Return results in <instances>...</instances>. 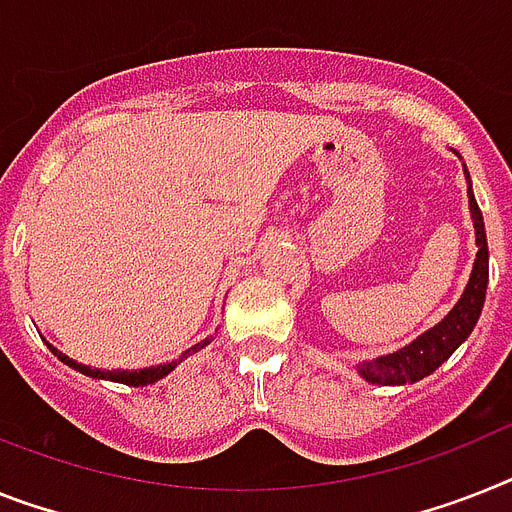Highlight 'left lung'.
<instances>
[{
	"instance_id": "1",
	"label": "left lung",
	"mask_w": 512,
	"mask_h": 512,
	"mask_svg": "<svg viewBox=\"0 0 512 512\" xmlns=\"http://www.w3.org/2000/svg\"><path fill=\"white\" fill-rule=\"evenodd\" d=\"M468 175V172H466ZM468 206H471V219H474L476 230V253L474 269H471V280L466 290L460 295V301L450 314L432 327L424 335H418L411 345L395 350L390 356H379L374 361L358 363V374L371 384H408L418 379L429 377L437 371L447 358L458 350L460 342L474 332L479 322L484 298H487V282H489V248H487V232H484V219H481L479 204H476L471 185H468Z\"/></svg>"
}]
</instances>
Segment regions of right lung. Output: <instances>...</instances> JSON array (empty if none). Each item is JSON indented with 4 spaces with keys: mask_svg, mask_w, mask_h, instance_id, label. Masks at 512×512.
<instances>
[{
    "mask_svg": "<svg viewBox=\"0 0 512 512\" xmlns=\"http://www.w3.org/2000/svg\"><path fill=\"white\" fill-rule=\"evenodd\" d=\"M49 345V342H46ZM204 345H209V340L204 342H198V345H193V348H188L180 358H175V361L170 363H164V366H151V369H138V371H120V369H114V371H107V369H91V366H83V363L73 361V358H67L65 353H59L57 348H52L54 356L59 358L62 363H67V366H73L75 371H80V374H86V377H94V379H109V382H120V384H130V387H146V384H154L159 382V379H164L167 374H170L172 369H175L177 363H183L185 358L193 356L196 350H201Z\"/></svg>",
    "mask_w": 512,
    "mask_h": 512,
    "instance_id": "right-lung-1",
    "label": "right lung"
}]
</instances>
